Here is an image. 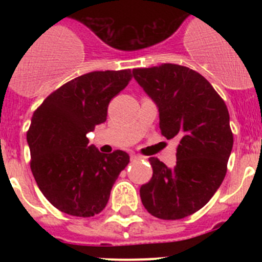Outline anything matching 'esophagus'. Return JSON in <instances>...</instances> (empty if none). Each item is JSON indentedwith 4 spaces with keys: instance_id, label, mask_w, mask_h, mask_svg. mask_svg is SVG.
<instances>
[{
    "instance_id": "34e87169",
    "label": "esophagus",
    "mask_w": 262,
    "mask_h": 262,
    "mask_svg": "<svg viewBox=\"0 0 262 262\" xmlns=\"http://www.w3.org/2000/svg\"><path fill=\"white\" fill-rule=\"evenodd\" d=\"M142 157L139 156V155H135V154H131V161H136V160H140Z\"/></svg>"
}]
</instances>
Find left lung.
Wrapping results in <instances>:
<instances>
[{
	"label": "left lung",
	"instance_id": "1",
	"mask_svg": "<svg viewBox=\"0 0 262 262\" xmlns=\"http://www.w3.org/2000/svg\"><path fill=\"white\" fill-rule=\"evenodd\" d=\"M133 76L159 107L161 134L180 140L174 168L149 159L154 174L140 198L154 216L182 219L202 209L223 182L233 145L228 108L209 81L187 67L161 64L133 69Z\"/></svg>",
	"mask_w": 262,
	"mask_h": 262
}]
</instances>
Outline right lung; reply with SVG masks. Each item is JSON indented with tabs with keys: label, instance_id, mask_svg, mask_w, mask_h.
<instances>
[{
	"label": "right lung",
	"instance_id": "obj_1",
	"mask_svg": "<svg viewBox=\"0 0 262 262\" xmlns=\"http://www.w3.org/2000/svg\"><path fill=\"white\" fill-rule=\"evenodd\" d=\"M129 80V69L90 72L51 93L32 115L27 131L31 172L60 211L88 217L107 205L129 156L119 149L101 154L88 145L86 134L105 122L108 103Z\"/></svg>",
	"mask_w": 262,
	"mask_h": 262
}]
</instances>
